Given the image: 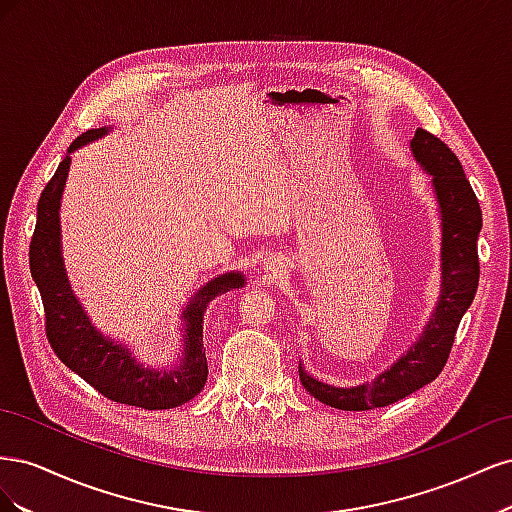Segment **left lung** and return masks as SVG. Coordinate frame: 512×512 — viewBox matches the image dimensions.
<instances>
[{"label": "left lung", "mask_w": 512, "mask_h": 512, "mask_svg": "<svg viewBox=\"0 0 512 512\" xmlns=\"http://www.w3.org/2000/svg\"><path fill=\"white\" fill-rule=\"evenodd\" d=\"M412 156L431 177L442 220V290L436 312L431 314L423 333L410 350L399 356L391 369L382 371L367 384L339 389L324 384L299 365V378L309 395L337 410H374L423 389L444 369L455 344V333L463 314L474 301L478 288V232L483 228V211L461 162L438 136L418 128L412 143Z\"/></svg>", "instance_id": "8db88e82"}]
</instances>
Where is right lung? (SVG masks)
Segmentation results:
<instances>
[{
  "label": "right lung",
  "instance_id": "add662e5",
  "mask_svg": "<svg viewBox=\"0 0 512 512\" xmlns=\"http://www.w3.org/2000/svg\"><path fill=\"white\" fill-rule=\"evenodd\" d=\"M108 128L87 130L70 145L68 156L57 166L53 179L38 200V218L29 243V269L44 305L46 339L59 361L117 404L145 410H170L188 404L207 382V356L203 348V316L211 299L241 288L245 277L237 271L215 277L200 288L183 309V354L175 369H156L136 363L132 352L96 331L74 297L61 258L59 205L68 179L70 153L96 141Z\"/></svg>",
  "mask_w": 512,
  "mask_h": 512
}]
</instances>
